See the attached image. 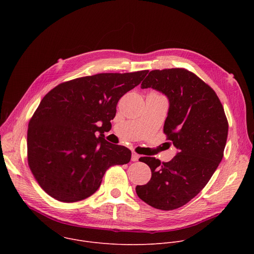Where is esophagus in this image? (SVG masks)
<instances>
[{"instance_id":"obj_1","label":"esophagus","mask_w":254,"mask_h":254,"mask_svg":"<svg viewBox=\"0 0 254 254\" xmlns=\"http://www.w3.org/2000/svg\"><path fill=\"white\" fill-rule=\"evenodd\" d=\"M138 158H139V155H138V154H136L135 152H132V153H131V161H132V162H136V161L138 160Z\"/></svg>"}]
</instances>
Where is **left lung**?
<instances>
[{"label": "left lung", "mask_w": 254, "mask_h": 254, "mask_svg": "<svg viewBox=\"0 0 254 254\" xmlns=\"http://www.w3.org/2000/svg\"><path fill=\"white\" fill-rule=\"evenodd\" d=\"M140 87H152L169 98L164 133L178 154L163 163L156 158H139L150 167L152 178L146 185L136 186L135 192L156 209L174 210L197 196L218 167L228 121L216 92L187 69L152 70Z\"/></svg>", "instance_id": "8db88e82"}]
</instances>
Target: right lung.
<instances>
[{
    "label": "right lung",
    "instance_id": "add662e5",
    "mask_svg": "<svg viewBox=\"0 0 254 254\" xmlns=\"http://www.w3.org/2000/svg\"><path fill=\"white\" fill-rule=\"evenodd\" d=\"M148 72L79 77L43 97L29 122L27 157L35 180L49 196L65 203L86 199L108 168L130 161L131 152L105 140L103 129L112 127L120 98Z\"/></svg>",
    "mask_w": 254,
    "mask_h": 254
}]
</instances>
